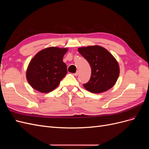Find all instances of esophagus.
<instances>
[{
  "label": "esophagus",
  "instance_id": "1",
  "mask_svg": "<svg viewBox=\"0 0 149 149\" xmlns=\"http://www.w3.org/2000/svg\"><path fill=\"white\" fill-rule=\"evenodd\" d=\"M73 75H74V76H77L78 75V71H76L75 73H74V74H73Z\"/></svg>",
  "mask_w": 149,
  "mask_h": 149
}]
</instances>
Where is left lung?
Segmentation results:
<instances>
[{
	"label": "left lung",
	"instance_id": "1",
	"mask_svg": "<svg viewBox=\"0 0 149 149\" xmlns=\"http://www.w3.org/2000/svg\"><path fill=\"white\" fill-rule=\"evenodd\" d=\"M78 52L91 67V78L83 84L84 88L93 93H101L113 86L119 75V66L114 57L97 45L79 48Z\"/></svg>",
	"mask_w": 149,
	"mask_h": 149
}]
</instances>
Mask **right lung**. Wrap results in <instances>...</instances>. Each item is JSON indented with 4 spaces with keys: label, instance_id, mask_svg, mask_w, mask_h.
<instances>
[{
    "label": "right lung",
    "instance_id": "1",
    "mask_svg": "<svg viewBox=\"0 0 149 149\" xmlns=\"http://www.w3.org/2000/svg\"><path fill=\"white\" fill-rule=\"evenodd\" d=\"M67 48L49 47L42 49L30 62L26 79L33 89L41 93L52 91L67 74L63 58Z\"/></svg>",
    "mask_w": 149,
    "mask_h": 149
}]
</instances>
